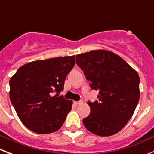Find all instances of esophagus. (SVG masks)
<instances>
[{"label":"esophagus","instance_id":"1","mask_svg":"<svg viewBox=\"0 0 154 154\" xmlns=\"http://www.w3.org/2000/svg\"><path fill=\"white\" fill-rule=\"evenodd\" d=\"M74 103H75V105H81L82 103H83V102H82V101H78V102H74Z\"/></svg>","mask_w":154,"mask_h":154}]
</instances>
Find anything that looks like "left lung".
I'll return each mask as SVG.
<instances>
[{
	"mask_svg": "<svg viewBox=\"0 0 154 154\" xmlns=\"http://www.w3.org/2000/svg\"><path fill=\"white\" fill-rule=\"evenodd\" d=\"M99 100L88 102L91 111L82 119L91 133L109 137L120 131L132 117L140 99V77L129 64L115 53L93 50L75 57Z\"/></svg>",
	"mask_w": 154,
	"mask_h": 154,
	"instance_id": "left-lung-1",
	"label": "left lung"
}]
</instances>
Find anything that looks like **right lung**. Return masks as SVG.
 <instances>
[{"instance_id": "1", "label": "right lung", "mask_w": 154, "mask_h": 154, "mask_svg": "<svg viewBox=\"0 0 154 154\" xmlns=\"http://www.w3.org/2000/svg\"><path fill=\"white\" fill-rule=\"evenodd\" d=\"M75 64V55L35 61L22 65L11 78V102L30 130L45 134L62 126L72 101L58 94L63 91L65 78Z\"/></svg>"}]
</instances>
